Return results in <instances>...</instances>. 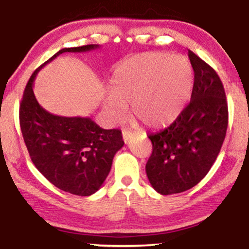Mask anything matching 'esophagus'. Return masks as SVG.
Listing matches in <instances>:
<instances>
[{
	"instance_id": "1",
	"label": "esophagus",
	"mask_w": 249,
	"mask_h": 249,
	"mask_svg": "<svg viewBox=\"0 0 249 249\" xmlns=\"http://www.w3.org/2000/svg\"><path fill=\"white\" fill-rule=\"evenodd\" d=\"M134 136V133L132 132V131L127 130V128H125V130H123V141H124L125 144L126 142H128V141H130L131 138Z\"/></svg>"
}]
</instances>
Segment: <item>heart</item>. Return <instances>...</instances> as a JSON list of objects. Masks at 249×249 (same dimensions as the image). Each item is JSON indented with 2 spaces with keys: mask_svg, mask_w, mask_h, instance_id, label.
Returning a JSON list of instances; mask_svg holds the SVG:
<instances>
[{
  "mask_svg": "<svg viewBox=\"0 0 249 249\" xmlns=\"http://www.w3.org/2000/svg\"><path fill=\"white\" fill-rule=\"evenodd\" d=\"M193 70L184 57L147 53L122 63L110 79V95L103 102L113 121H122L131 104L133 116L148 127L176 121L190 98Z\"/></svg>",
  "mask_w": 249,
  "mask_h": 249,
  "instance_id": "b5f03b06",
  "label": "heart"
}]
</instances>
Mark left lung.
Returning <instances> with one entry per match:
<instances>
[{
  "label": "left lung",
  "mask_w": 249,
  "mask_h": 249,
  "mask_svg": "<svg viewBox=\"0 0 249 249\" xmlns=\"http://www.w3.org/2000/svg\"><path fill=\"white\" fill-rule=\"evenodd\" d=\"M194 71L191 102L170 126L152 133L147 160L150 184L162 196L181 193L205 178L225 141L228 107L218 73L192 51Z\"/></svg>",
  "instance_id": "8db88e82"
}]
</instances>
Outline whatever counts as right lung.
Returning a JSON list of instances; mask_svg holds the SVG:
<instances>
[{"label":"right lung","instance_id":"obj_1","mask_svg":"<svg viewBox=\"0 0 249 249\" xmlns=\"http://www.w3.org/2000/svg\"><path fill=\"white\" fill-rule=\"evenodd\" d=\"M98 44L64 48L35 70L19 105V125L37 170L64 192L88 196L107 179L115 154L124 145L117 128L104 130L90 117H62L48 112L34 95V81L44 65L63 53H87Z\"/></svg>","mask_w":249,"mask_h":249}]
</instances>
